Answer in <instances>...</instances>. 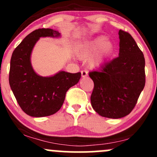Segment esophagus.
Instances as JSON below:
<instances>
[{
	"instance_id": "34e87169",
	"label": "esophagus",
	"mask_w": 157,
	"mask_h": 157,
	"mask_svg": "<svg viewBox=\"0 0 157 157\" xmlns=\"http://www.w3.org/2000/svg\"><path fill=\"white\" fill-rule=\"evenodd\" d=\"M81 75H82V77H86L87 76H88V72H87L86 71L83 70L81 71Z\"/></svg>"
}]
</instances>
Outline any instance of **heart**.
Returning a JSON list of instances; mask_svg holds the SVG:
<instances>
[{"mask_svg": "<svg viewBox=\"0 0 157 157\" xmlns=\"http://www.w3.org/2000/svg\"><path fill=\"white\" fill-rule=\"evenodd\" d=\"M114 45L108 40L105 36L95 38L78 44L76 48V56L80 60H89L91 68H98L105 65L114 51Z\"/></svg>", "mask_w": 157, "mask_h": 157, "instance_id": "b5f03b06", "label": "heart"}]
</instances>
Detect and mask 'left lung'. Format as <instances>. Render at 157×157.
Masks as SVG:
<instances>
[{
  "label": "left lung",
  "instance_id": "8db88e82",
  "mask_svg": "<svg viewBox=\"0 0 157 157\" xmlns=\"http://www.w3.org/2000/svg\"><path fill=\"white\" fill-rule=\"evenodd\" d=\"M119 56L89 73L91 105L100 116L119 119L132 110L145 85L144 54L128 33L120 30Z\"/></svg>",
  "mask_w": 157,
  "mask_h": 157
}]
</instances>
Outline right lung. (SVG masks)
Masks as SVG:
<instances>
[{
    "mask_svg": "<svg viewBox=\"0 0 157 157\" xmlns=\"http://www.w3.org/2000/svg\"><path fill=\"white\" fill-rule=\"evenodd\" d=\"M60 37L51 29H40L26 36L12 54L9 83L15 98L26 114L34 117L50 116L61 108L66 92L76 85L81 73L60 71L54 75L42 77L34 71L31 52L40 37Z\"/></svg>",
    "mask_w": 157,
    "mask_h": 157,
    "instance_id": "right-lung-1",
    "label": "right lung"
}]
</instances>
